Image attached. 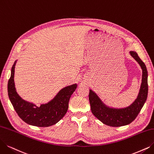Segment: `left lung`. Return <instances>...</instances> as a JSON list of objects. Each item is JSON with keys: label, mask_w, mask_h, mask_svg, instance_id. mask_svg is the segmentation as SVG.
Instances as JSON below:
<instances>
[{"label": "left lung", "mask_w": 154, "mask_h": 154, "mask_svg": "<svg viewBox=\"0 0 154 154\" xmlns=\"http://www.w3.org/2000/svg\"><path fill=\"white\" fill-rule=\"evenodd\" d=\"M131 56L142 69V79L137 98L130 106L122 109L110 108L104 104L94 91L90 90L89 101L91 112L103 124L119 127L130 124L138 115L146 100L148 95V72L145 63L136 52L130 51Z\"/></svg>", "instance_id": "1"}]
</instances>
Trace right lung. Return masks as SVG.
Returning a JSON list of instances; mask_svg holds the SVG:
<instances>
[{"mask_svg":"<svg viewBox=\"0 0 154 154\" xmlns=\"http://www.w3.org/2000/svg\"><path fill=\"white\" fill-rule=\"evenodd\" d=\"M16 60L12 67L8 85L10 101L20 118L27 124L38 127H48L56 124L67 111L71 95L77 87L74 84L63 88L53 99L40 107L24 100L17 94L14 85V68Z\"/></svg>","mask_w":154,"mask_h":154,"instance_id":"obj_1","label":"right lung"}]
</instances>
